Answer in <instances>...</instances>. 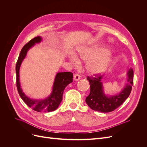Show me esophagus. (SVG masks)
Here are the masks:
<instances>
[{
    "label": "esophagus",
    "mask_w": 147,
    "mask_h": 147,
    "mask_svg": "<svg viewBox=\"0 0 147 147\" xmlns=\"http://www.w3.org/2000/svg\"><path fill=\"white\" fill-rule=\"evenodd\" d=\"M80 75L79 74H75L74 75V79L75 80V81H78V80H79L80 79Z\"/></svg>",
    "instance_id": "esophagus-1"
}]
</instances>
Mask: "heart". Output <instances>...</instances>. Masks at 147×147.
Returning a JSON list of instances; mask_svg holds the SVG:
<instances>
[{
	"mask_svg": "<svg viewBox=\"0 0 147 147\" xmlns=\"http://www.w3.org/2000/svg\"><path fill=\"white\" fill-rule=\"evenodd\" d=\"M78 56L84 61H88L86 68L91 74L104 72L112 61L110 52L102 45H93L79 49ZM70 61L74 64L78 63V59L75 57H72Z\"/></svg>",
	"mask_w": 147,
	"mask_h": 147,
	"instance_id": "heart-1",
	"label": "heart"
}]
</instances>
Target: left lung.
<instances>
[{
  "label": "left lung",
  "mask_w": 147,
  "mask_h": 147,
  "mask_svg": "<svg viewBox=\"0 0 147 147\" xmlns=\"http://www.w3.org/2000/svg\"><path fill=\"white\" fill-rule=\"evenodd\" d=\"M127 83L119 94L106 96L103 90L102 79L103 76L96 75L95 77H88L90 84V93L86 97V102L90 107L97 112L108 113L118 108L129 96L132 90L134 71L130 69L127 73Z\"/></svg>",
  "instance_id": "1"
}]
</instances>
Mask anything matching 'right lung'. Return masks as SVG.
I'll list each match as a JSON object with an SVG mask.
<instances>
[{"instance_id":"1","label":"right lung","mask_w":147,"mask_h":147,"mask_svg":"<svg viewBox=\"0 0 147 147\" xmlns=\"http://www.w3.org/2000/svg\"><path fill=\"white\" fill-rule=\"evenodd\" d=\"M42 40V37L40 36L35 37L30 40L22 48L16 65V86L21 98L30 108L38 112H50L55 110L59 107L63 100V94L65 88L73 81V74L70 72L57 73L55 77L51 94L45 99H33L29 98L25 95L21 88L20 82V66L27 55L28 51L35 45V43H40Z\"/></svg>"}]
</instances>
